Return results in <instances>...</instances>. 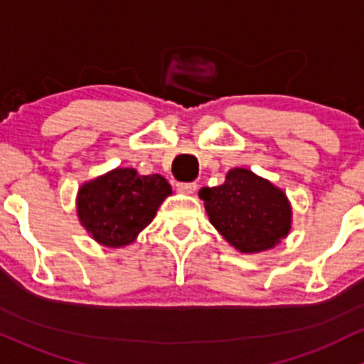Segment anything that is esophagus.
Segmentation results:
<instances>
[{
	"mask_svg": "<svg viewBox=\"0 0 364 364\" xmlns=\"http://www.w3.org/2000/svg\"><path fill=\"white\" fill-rule=\"evenodd\" d=\"M196 182H178L177 183V189L181 191V193H186V194H193L194 191H196Z\"/></svg>",
	"mask_w": 364,
	"mask_h": 364,
	"instance_id": "esophagus-1",
	"label": "esophagus"
}]
</instances>
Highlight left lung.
<instances>
[{
    "instance_id": "obj_1",
    "label": "left lung",
    "mask_w": 364,
    "mask_h": 364,
    "mask_svg": "<svg viewBox=\"0 0 364 364\" xmlns=\"http://www.w3.org/2000/svg\"><path fill=\"white\" fill-rule=\"evenodd\" d=\"M200 198L213 228L240 252H263L289 235L286 193L247 168L230 170L223 186L203 187Z\"/></svg>"
}]
</instances>
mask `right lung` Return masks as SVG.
<instances>
[{
    "instance_id": "right-lung-1",
    "label": "right lung",
    "mask_w": 364,
    "mask_h": 364,
    "mask_svg": "<svg viewBox=\"0 0 364 364\" xmlns=\"http://www.w3.org/2000/svg\"><path fill=\"white\" fill-rule=\"evenodd\" d=\"M171 186L161 175H138L133 168H115L82 183L77 213L82 226L105 247L134 242L154 219Z\"/></svg>"
}]
</instances>
